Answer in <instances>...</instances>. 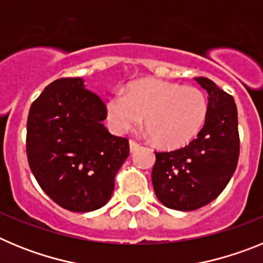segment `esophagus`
<instances>
[{
  "mask_svg": "<svg viewBox=\"0 0 263 263\" xmlns=\"http://www.w3.org/2000/svg\"><path fill=\"white\" fill-rule=\"evenodd\" d=\"M129 146H130V152H132V153H134L136 150H138V148H139V143H137L136 141H130Z\"/></svg>",
  "mask_w": 263,
  "mask_h": 263,
  "instance_id": "1",
  "label": "esophagus"
}]
</instances>
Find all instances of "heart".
<instances>
[{"mask_svg":"<svg viewBox=\"0 0 263 263\" xmlns=\"http://www.w3.org/2000/svg\"><path fill=\"white\" fill-rule=\"evenodd\" d=\"M208 103L199 88L157 79L127 85L125 93H113L105 103V118L115 134H125L142 124L164 147H179L203 127Z\"/></svg>","mask_w":263,"mask_h":263,"instance_id":"1","label":"heart"}]
</instances>
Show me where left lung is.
<instances>
[{
    "label": "left lung",
    "mask_w": 263,
    "mask_h": 263,
    "mask_svg": "<svg viewBox=\"0 0 263 263\" xmlns=\"http://www.w3.org/2000/svg\"><path fill=\"white\" fill-rule=\"evenodd\" d=\"M195 80L208 92L205 124L184 147L155 153L152 174L159 201L176 211H195L215 200L233 176L240 155L234 99L210 79Z\"/></svg>",
    "instance_id": "1"
}]
</instances>
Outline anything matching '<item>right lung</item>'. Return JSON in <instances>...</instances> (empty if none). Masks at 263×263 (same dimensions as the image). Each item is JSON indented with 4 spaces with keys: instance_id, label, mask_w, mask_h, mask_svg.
<instances>
[{
    "instance_id": "add662e5",
    "label": "right lung",
    "mask_w": 263,
    "mask_h": 263,
    "mask_svg": "<svg viewBox=\"0 0 263 263\" xmlns=\"http://www.w3.org/2000/svg\"><path fill=\"white\" fill-rule=\"evenodd\" d=\"M105 104L81 78L52 81L31 104L26 153L41 188L72 212L105 205L115 176L129 157V141L103 125Z\"/></svg>"
}]
</instances>
